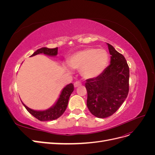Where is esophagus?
I'll return each mask as SVG.
<instances>
[{
    "label": "esophagus",
    "instance_id": "1",
    "mask_svg": "<svg viewBox=\"0 0 155 155\" xmlns=\"http://www.w3.org/2000/svg\"><path fill=\"white\" fill-rule=\"evenodd\" d=\"M74 87L75 88H76V87H79V86H81V83L79 82V81H76L74 83Z\"/></svg>",
    "mask_w": 155,
    "mask_h": 155
}]
</instances>
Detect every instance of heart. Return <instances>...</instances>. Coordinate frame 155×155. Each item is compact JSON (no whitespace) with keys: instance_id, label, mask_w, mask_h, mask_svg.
Listing matches in <instances>:
<instances>
[{"instance_id":"obj_1","label":"heart","mask_w":155,"mask_h":155,"mask_svg":"<svg viewBox=\"0 0 155 155\" xmlns=\"http://www.w3.org/2000/svg\"><path fill=\"white\" fill-rule=\"evenodd\" d=\"M109 61V55L105 50L88 48L70 56L68 64L74 69L80 70L83 78L90 79L100 76L107 68ZM70 68L68 64H64V69L68 72L71 71Z\"/></svg>"}]
</instances>
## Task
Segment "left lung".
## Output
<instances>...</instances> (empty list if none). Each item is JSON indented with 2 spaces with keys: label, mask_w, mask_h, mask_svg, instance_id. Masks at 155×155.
I'll use <instances>...</instances> for the list:
<instances>
[{
  "label": "left lung",
  "mask_w": 155,
  "mask_h": 155,
  "mask_svg": "<svg viewBox=\"0 0 155 155\" xmlns=\"http://www.w3.org/2000/svg\"><path fill=\"white\" fill-rule=\"evenodd\" d=\"M110 64L100 76L86 80L87 105L97 118L113 114L122 105L129 93V68L124 56L107 43Z\"/></svg>",
  "instance_id": "8db88e82"
}]
</instances>
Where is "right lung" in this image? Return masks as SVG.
Wrapping results in <instances>:
<instances>
[{"label":"right lung","instance_id":"right-lung-1","mask_svg":"<svg viewBox=\"0 0 155 155\" xmlns=\"http://www.w3.org/2000/svg\"><path fill=\"white\" fill-rule=\"evenodd\" d=\"M58 48H48L43 47L36 50L30 57L39 54H44L48 56H56L58 54ZM73 91L74 85L72 83L68 84V85L63 88L55 104L52 107L49 108L48 109L45 110H33L28 107L22 102V104L25 106L26 109L28 111V112H30L32 116H34L37 120L42 121H51L58 119L64 113L68 105L69 97Z\"/></svg>","mask_w":155,"mask_h":155}]
</instances>
